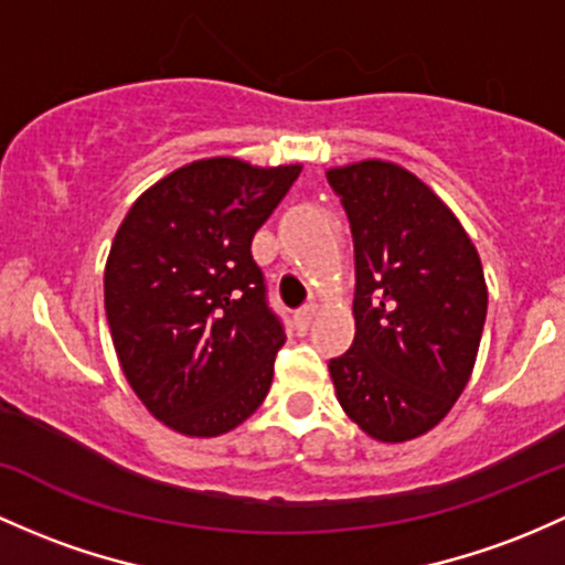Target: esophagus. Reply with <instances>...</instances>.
Here are the masks:
<instances>
[{"label": "esophagus", "mask_w": 565, "mask_h": 565, "mask_svg": "<svg viewBox=\"0 0 565 565\" xmlns=\"http://www.w3.org/2000/svg\"><path fill=\"white\" fill-rule=\"evenodd\" d=\"M316 311H319V308H316V302H308V306H302L300 311L295 313V324H297V330L306 332L308 327H311V321L316 319Z\"/></svg>", "instance_id": "obj_1"}]
</instances>
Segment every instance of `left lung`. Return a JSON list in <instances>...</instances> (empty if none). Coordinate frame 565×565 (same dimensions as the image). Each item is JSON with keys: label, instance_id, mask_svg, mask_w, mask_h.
Instances as JSON below:
<instances>
[{"label": "left lung", "instance_id": "obj_1", "mask_svg": "<svg viewBox=\"0 0 565 565\" xmlns=\"http://www.w3.org/2000/svg\"><path fill=\"white\" fill-rule=\"evenodd\" d=\"M353 235L356 334L330 375L345 415L377 443L420 437L472 375L488 287L480 254L429 184L388 160L327 171Z\"/></svg>", "mask_w": 565, "mask_h": 565}]
</instances>
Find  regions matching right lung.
Wrapping results in <instances>:
<instances>
[{
  "label": "right lung",
  "instance_id": "1",
  "mask_svg": "<svg viewBox=\"0 0 565 565\" xmlns=\"http://www.w3.org/2000/svg\"><path fill=\"white\" fill-rule=\"evenodd\" d=\"M300 171L195 160L141 192L111 241V343L141 405L173 431L220 437L268 396L287 334L252 238Z\"/></svg>",
  "mask_w": 565,
  "mask_h": 565
}]
</instances>
